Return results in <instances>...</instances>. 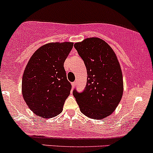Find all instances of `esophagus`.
Returning a JSON list of instances; mask_svg holds the SVG:
<instances>
[{
	"label": "esophagus",
	"instance_id": "esophagus-1",
	"mask_svg": "<svg viewBox=\"0 0 153 153\" xmlns=\"http://www.w3.org/2000/svg\"><path fill=\"white\" fill-rule=\"evenodd\" d=\"M75 85H76V81L73 82V83H72V87H73V88H75Z\"/></svg>",
	"mask_w": 153,
	"mask_h": 153
}]
</instances>
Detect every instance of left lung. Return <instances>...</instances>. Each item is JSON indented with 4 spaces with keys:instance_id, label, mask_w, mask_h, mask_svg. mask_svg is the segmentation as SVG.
<instances>
[{
    "instance_id": "obj_1",
    "label": "left lung",
    "mask_w": 153,
    "mask_h": 153,
    "mask_svg": "<svg viewBox=\"0 0 153 153\" xmlns=\"http://www.w3.org/2000/svg\"><path fill=\"white\" fill-rule=\"evenodd\" d=\"M84 62L87 83L82 92L73 94L80 111L92 119L111 115L123 96V76L120 64L112 48L98 38H86L74 44Z\"/></svg>"
}]
</instances>
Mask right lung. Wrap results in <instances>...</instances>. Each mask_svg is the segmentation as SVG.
I'll list each match as a JSON object with an SVG mask.
<instances>
[{"instance_id":"add662e5","label":"right lung","mask_w":153,"mask_h":153,"mask_svg":"<svg viewBox=\"0 0 153 153\" xmlns=\"http://www.w3.org/2000/svg\"><path fill=\"white\" fill-rule=\"evenodd\" d=\"M73 43H51L38 48L30 59L22 77L25 102L36 115L53 117L62 111L72 85L64 62Z\"/></svg>"}]
</instances>
